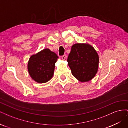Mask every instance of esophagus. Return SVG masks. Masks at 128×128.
Listing matches in <instances>:
<instances>
[{"instance_id": "esophagus-1", "label": "esophagus", "mask_w": 128, "mask_h": 128, "mask_svg": "<svg viewBox=\"0 0 128 128\" xmlns=\"http://www.w3.org/2000/svg\"><path fill=\"white\" fill-rule=\"evenodd\" d=\"M66 58H67L66 55H64L62 56V59L63 60H65L66 59Z\"/></svg>"}]
</instances>
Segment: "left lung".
Returning <instances> with one entry per match:
<instances>
[{"label":"left lung","mask_w":128,"mask_h":128,"mask_svg":"<svg viewBox=\"0 0 128 128\" xmlns=\"http://www.w3.org/2000/svg\"><path fill=\"white\" fill-rule=\"evenodd\" d=\"M67 61L72 75L80 82L91 80L98 70V54L94 47L86 43L73 45Z\"/></svg>","instance_id":"8db88e82"}]
</instances>
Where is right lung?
<instances>
[{
  "mask_svg": "<svg viewBox=\"0 0 128 128\" xmlns=\"http://www.w3.org/2000/svg\"><path fill=\"white\" fill-rule=\"evenodd\" d=\"M58 58L56 54L48 48L32 55L28 64L30 77L38 83L48 82L53 76L55 64Z\"/></svg>",
  "mask_w": 128,
  "mask_h": 128,
  "instance_id": "obj_1",
  "label": "right lung"
}]
</instances>
